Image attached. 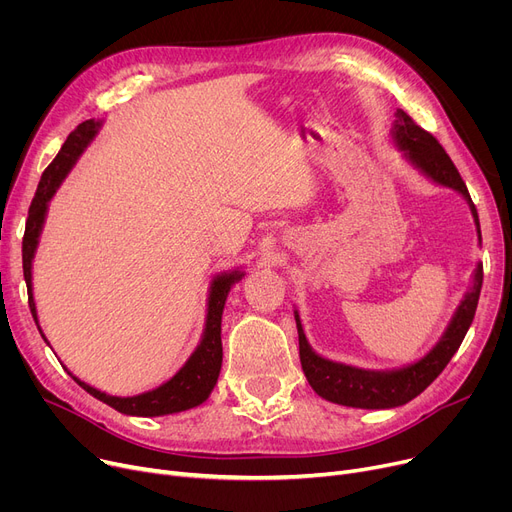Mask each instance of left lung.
<instances>
[{
	"label": "left lung",
	"mask_w": 512,
	"mask_h": 512,
	"mask_svg": "<svg viewBox=\"0 0 512 512\" xmlns=\"http://www.w3.org/2000/svg\"><path fill=\"white\" fill-rule=\"evenodd\" d=\"M396 120L392 124V141L402 151L411 166H415L425 178L440 186H448L452 191L463 195L467 201L473 222L477 226V238L481 242V230H479V218L477 209L471 201V195L467 191V184L463 182L459 170L452 164V159L444 151V147L421 126L413 122L409 114L402 110H396ZM483 284V265L477 263L471 276V286L463 297L461 305L456 307L448 328L444 330L442 338L436 342V346L425 357H421L415 363H409L398 369H361L346 363H336L326 357L317 355L311 344L307 342L301 315L294 309V319H297L299 330V355L301 365L305 371V378L309 386L330 402L353 409H394L407 405L409 400L419 396L429 384H432L438 375L444 371L452 355L459 351V346L473 324L479 292Z\"/></svg>",
	"instance_id": "obj_1"
}]
</instances>
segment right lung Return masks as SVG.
Masks as SVG:
<instances>
[{
  "label": "right lung",
  "mask_w": 512,
  "mask_h": 512,
  "mask_svg": "<svg viewBox=\"0 0 512 512\" xmlns=\"http://www.w3.org/2000/svg\"><path fill=\"white\" fill-rule=\"evenodd\" d=\"M101 120H85L83 124H78L76 130L70 132V137L62 145L58 157L51 161L49 168L43 172L41 182L37 186L35 199L29 209V220H26L24 228V240H22V270H24V282L26 290H29V307L33 313L35 324L47 342L41 326H39V317H37V307L33 299V259L39 247V238L43 232V224L47 218V209L49 201L53 195L58 193L60 184L64 178L70 174L78 157L83 155V151L91 145V141L97 137V132L101 128ZM245 278V272L236 267L232 272L218 274L211 284H209V297H207V315H205V328L201 342L193 351V355L186 359V363L172 375L168 382L161 386L137 394V396H112L105 394L85 382H80L76 375H72V380L85 388L91 396L97 400L110 405L118 413L132 415V417H161V415H172L180 411H188L193 407L203 405V402L209 398L213 386L218 384V375L222 369V313L224 305L228 299L230 288ZM49 344V342H47Z\"/></svg>",
  "instance_id": "obj_1"
}]
</instances>
